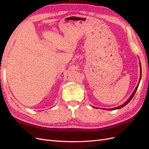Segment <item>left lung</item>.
Masks as SVG:
<instances>
[{"instance_id": "left-lung-1", "label": "left lung", "mask_w": 149, "mask_h": 149, "mask_svg": "<svg viewBox=\"0 0 149 149\" xmlns=\"http://www.w3.org/2000/svg\"><path fill=\"white\" fill-rule=\"evenodd\" d=\"M139 64H140V66H141V75H140V79H139V83H140V81H141V76H142V70H141V63L139 62ZM139 83H138V84H137V87H136V88L135 89V90H134V91L133 92V93L132 94V95L130 96V97L129 98V100L126 101L124 104H123L122 106H119V107H115V108H112V109H109V110H115V109H120V108H122V107H124L126 104H127L130 101V100H132V97H134V94H136V91H137V88H138V86H139Z\"/></svg>"}]
</instances>
